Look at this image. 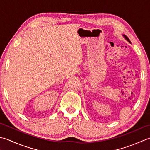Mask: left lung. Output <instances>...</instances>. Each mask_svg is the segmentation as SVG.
Listing matches in <instances>:
<instances>
[{"label": "left lung", "instance_id": "left-lung-1", "mask_svg": "<svg viewBox=\"0 0 150 150\" xmlns=\"http://www.w3.org/2000/svg\"><path fill=\"white\" fill-rule=\"evenodd\" d=\"M122 36H124V38H125V39H126V40H127L128 42H130V43H131V41H130V40H129V38H128L126 35H122Z\"/></svg>", "mask_w": 150, "mask_h": 150}]
</instances>
